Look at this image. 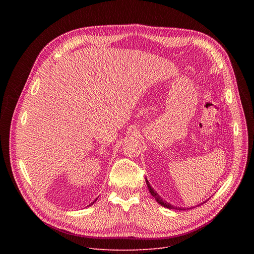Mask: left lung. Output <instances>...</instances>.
I'll use <instances>...</instances> for the list:
<instances>
[{
	"mask_svg": "<svg viewBox=\"0 0 254 254\" xmlns=\"http://www.w3.org/2000/svg\"><path fill=\"white\" fill-rule=\"evenodd\" d=\"M145 180H146V184H147V188H148V190H149V192L151 193V195L155 198V201L161 205V206H163V207H166V208H168V209H176V210H188V209H191L192 207H190V208H181V207H174V206H172L171 204H169L168 202H166V201H164V199L161 197V195H159L155 190H154V189H152V186L150 185V183H149V181L147 180V178H145ZM208 201V199H207ZM203 203H206V201L205 202H203ZM202 203V204H203ZM197 206H199V205H197Z\"/></svg>",
	"mask_w": 254,
	"mask_h": 254,
	"instance_id": "left-lung-1",
	"label": "left lung"
}]
</instances>
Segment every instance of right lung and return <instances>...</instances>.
I'll use <instances>...</instances> for the list:
<instances>
[{
    "label": "right lung",
    "mask_w": 254,
    "mask_h": 254,
    "mask_svg": "<svg viewBox=\"0 0 254 254\" xmlns=\"http://www.w3.org/2000/svg\"><path fill=\"white\" fill-rule=\"evenodd\" d=\"M97 199H98V198H97ZM97 199H95V201H93V202H92V203H91V204H89V205H88V206H91V205H92V204H95V202H96V201H97Z\"/></svg>",
    "instance_id": "obj_1"
}]
</instances>
